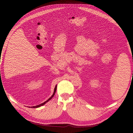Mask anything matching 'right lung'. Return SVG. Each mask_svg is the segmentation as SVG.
Listing matches in <instances>:
<instances>
[{"mask_svg": "<svg viewBox=\"0 0 133 133\" xmlns=\"http://www.w3.org/2000/svg\"><path fill=\"white\" fill-rule=\"evenodd\" d=\"M56 87H57V86L56 85L55 87V88H54V92H53L52 95H51V97L50 98L48 99H47L46 101H45L44 102L42 103H41V104H38V105H36V106H31V108H38V107H41V106H43V105H44V104H46L47 102H49L50 99H51L52 98L54 97V95H55V92H56Z\"/></svg>", "mask_w": 133, "mask_h": 133, "instance_id": "obj_1", "label": "right lung"}]
</instances>
